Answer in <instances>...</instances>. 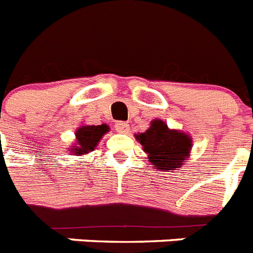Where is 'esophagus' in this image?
I'll use <instances>...</instances> for the list:
<instances>
[{
  "instance_id": "esophagus-1",
  "label": "esophagus",
  "mask_w": 253,
  "mask_h": 253,
  "mask_svg": "<svg viewBox=\"0 0 253 253\" xmlns=\"http://www.w3.org/2000/svg\"><path fill=\"white\" fill-rule=\"evenodd\" d=\"M115 129H116V132L119 133H128L129 124L128 123H125V121H119V123L115 124Z\"/></svg>"
}]
</instances>
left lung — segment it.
I'll return each mask as SVG.
<instances>
[{
  "label": "left lung",
  "mask_w": 253,
  "mask_h": 253,
  "mask_svg": "<svg viewBox=\"0 0 253 253\" xmlns=\"http://www.w3.org/2000/svg\"><path fill=\"white\" fill-rule=\"evenodd\" d=\"M147 154V161L159 171L183 167L192 150V137L177 129H169L165 121L154 119L146 132L134 134Z\"/></svg>",
  "instance_id": "obj_1"
}]
</instances>
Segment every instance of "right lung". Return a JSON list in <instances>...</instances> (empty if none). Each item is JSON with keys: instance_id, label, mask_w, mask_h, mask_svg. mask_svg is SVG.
Instances as JSON below:
<instances>
[{"instance_id": "add662e5", "label": "right lung", "mask_w": 253, "mask_h": 253, "mask_svg": "<svg viewBox=\"0 0 253 253\" xmlns=\"http://www.w3.org/2000/svg\"><path fill=\"white\" fill-rule=\"evenodd\" d=\"M110 132V126L102 125H81L76 130V139L73 146L69 147L72 155H84L98 146L100 139L106 133Z\"/></svg>"}]
</instances>
